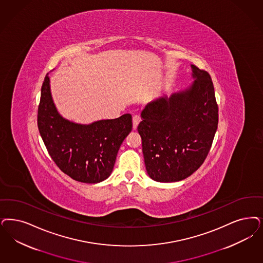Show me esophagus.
<instances>
[{
  "mask_svg": "<svg viewBox=\"0 0 263 263\" xmlns=\"http://www.w3.org/2000/svg\"><path fill=\"white\" fill-rule=\"evenodd\" d=\"M140 121H141V118H140L138 115L133 116V128H134V129H136L138 124L140 123Z\"/></svg>",
  "mask_w": 263,
  "mask_h": 263,
  "instance_id": "esophagus-1",
  "label": "esophagus"
}]
</instances>
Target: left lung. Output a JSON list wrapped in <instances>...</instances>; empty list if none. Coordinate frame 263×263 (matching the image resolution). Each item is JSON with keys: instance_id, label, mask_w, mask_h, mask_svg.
Segmentation results:
<instances>
[{"instance_id": "8db88e82", "label": "left lung", "mask_w": 263, "mask_h": 263, "mask_svg": "<svg viewBox=\"0 0 263 263\" xmlns=\"http://www.w3.org/2000/svg\"><path fill=\"white\" fill-rule=\"evenodd\" d=\"M195 79L189 89L148 104L138 132L148 176L159 182L187 178L205 161L218 123L211 76L191 65Z\"/></svg>"}]
</instances>
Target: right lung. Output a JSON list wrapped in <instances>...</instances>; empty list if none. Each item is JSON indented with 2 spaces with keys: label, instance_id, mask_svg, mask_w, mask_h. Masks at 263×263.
Masks as SVG:
<instances>
[{
  "label": "right lung",
  "instance_id": "1",
  "mask_svg": "<svg viewBox=\"0 0 263 263\" xmlns=\"http://www.w3.org/2000/svg\"><path fill=\"white\" fill-rule=\"evenodd\" d=\"M132 126L130 114L88 125L64 119L55 108L46 74L37 108V127L50 157L72 180L85 183L106 180Z\"/></svg>",
  "mask_w": 263,
  "mask_h": 263
}]
</instances>
